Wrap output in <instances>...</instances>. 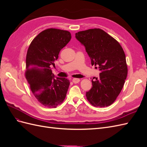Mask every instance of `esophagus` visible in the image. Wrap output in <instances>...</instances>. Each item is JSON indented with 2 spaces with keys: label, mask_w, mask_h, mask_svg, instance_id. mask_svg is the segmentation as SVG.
Returning <instances> with one entry per match:
<instances>
[{
  "label": "esophagus",
  "mask_w": 147,
  "mask_h": 147,
  "mask_svg": "<svg viewBox=\"0 0 147 147\" xmlns=\"http://www.w3.org/2000/svg\"><path fill=\"white\" fill-rule=\"evenodd\" d=\"M72 82L74 83H79L80 82V80L79 78H73Z\"/></svg>",
  "instance_id": "obj_1"
}]
</instances>
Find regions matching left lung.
Instances as JSON below:
<instances>
[{"label": "left lung", "instance_id": "obj_1", "mask_svg": "<svg viewBox=\"0 0 147 147\" xmlns=\"http://www.w3.org/2000/svg\"><path fill=\"white\" fill-rule=\"evenodd\" d=\"M75 37L85 47L91 65L101 72L99 78L92 80V86L86 92V98L96 107H108L117 99L127 77L123 49L117 40L100 29L80 31Z\"/></svg>", "mask_w": 147, "mask_h": 147}]
</instances>
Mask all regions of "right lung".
Returning <instances> with one entry per match:
<instances>
[{
    "mask_svg": "<svg viewBox=\"0 0 147 147\" xmlns=\"http://www.w3.org/2000/svg\"><path fill=\"white\" fill-rule=\"evenodd\" d=\"M67 30L50 28L35 37L26 55L25 76L37 100L48 108H56L63 103L70 84L65 78L55 79L51 66L71 39Z\"/></svg>",
    "mask_w": 147,
    "mask_h": 147,
    "instance_id": "obj_1",
    "label": "right lung"
}]
</instances>
